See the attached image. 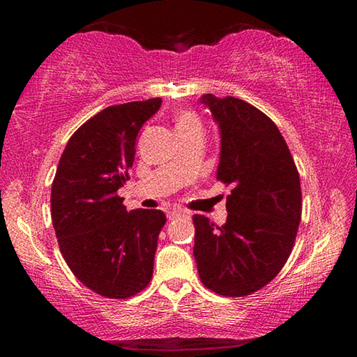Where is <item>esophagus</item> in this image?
<instances>
[{
    "mask_svg": "<svg viewBox=\"0 0 357 357\" xmlns=\"http://www.w3.org/2000/svg\"><path fill=\"white\" fill-rule=\"evenodd\" d=\"M181 215H185L184 211H181V209H170L167 213L168 220H173V219H176V217H181Z\"/></svg>",
    "mask_w": 357,
    "mask_h": 357,
    "instance_id": "obj_1",
    "label": "esophagus"
}]
</instances>
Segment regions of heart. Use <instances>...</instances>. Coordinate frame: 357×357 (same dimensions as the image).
Segmentation results:
<instances>
[{"label": "heart", "mask_w": 357, "mask_h": 357, "mask_svg": "<svg viewBox=\"0 0 357 357\" xmlns=\"http://www.w3.org/2000/svg\"><path fill=\"white\" fill-rule=\"evenodd\" d=\"M193 126H200V121H198L195 113L183 112V113L178 114V118H176V129L193 128Z\"/></svg>", "instance_id": "obj_1"}]
</instances>
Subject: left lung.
Wrapping results in <instances>:
<instances>
[{"label":"left lung","instance_id":"left-lung-1","mask_svg":"<svg viewBox=\"0 0 357 357\" xmlns=\"http://www.w3.org/2000/svg\"><path fill=\"white\" fill-rule=\"evenodd\" d=\"M220 134L217 179L231 184L227 222L193 215L200 279L222 296H247L274 279L301 222V183L277 126L247 102L203 94Z\"/></svg>","mask_w":357,"mask_h":357}]
</instances>
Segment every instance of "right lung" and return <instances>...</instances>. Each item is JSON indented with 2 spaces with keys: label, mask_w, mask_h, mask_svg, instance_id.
I'll list each match as a JSON object with an SVG mask.
<instances>
[{
  "label": "right lung",
  "mask_w": 357,
  "mask_h": 357,
  "mask_svg": "<svg viewBox=\"0 0 357 357\" xmlns=\"http://www.w3.org/2000/svg\"><path fill=\"white\" fill-rule=\"evenodd\" d=\"M162 99L107 107L69 138L52 185V220L72 273L100 296L126 299L153 277L160 209L128 213L118 190L129 179L137 135Z\"/></svg>",
  "instance_id": "right-lung-1"
}]
</instances>
